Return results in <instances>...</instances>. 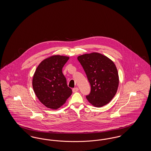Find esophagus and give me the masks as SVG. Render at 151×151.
Returning a JSON list of instances; mask_svg holds the SVG:
<instances>
[{"mask_svg":"<svg viewBox=\"0 0 151 151\" xmlns=\"http://www.w3.org/2000/svg\"><path fill=\"white\" fill-rule=\"evenodd\" d=\"M78 91H79V88L78 87H76V88H74L72 89V92L73 93L77 92H78Z\"/></svg>","mask_w":151,"mask_h":151,"instance_id":"1","label":"esophagus"}]
</instances>
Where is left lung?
Instances as JSON below:
<instances>
[{
    "mask_svg": "<svg viewBox=\"0 0 151 151\" xmlns=\"http://www.w3.org/2000/svg\"><path fill=\"white\" fill-rule=\"evenodd\" d=\"M78 59L91 84L86 99L93 106L101 108L113 99L119 85L118 73L114 63L98 52L80 55Z\"/></svg>",
    "mask_w": 151,
    "mask_h": 151,
    "instance_id": "obj_1",
    "label": "left lung"
}]
</instances>
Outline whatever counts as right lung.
<instances>
[{
    "label": "right lung",
    "mask_w": 151,
    "mask_h": 151,
    "mask_svg": "<svg viewBox=\"0 0 151 151\" xmlns=\"http://www.w3.org/2000/svg\"><path fill=\"white\" fill-rule=\"evenodd\" d=\"M70 58L52 55L42 60L34 73L32 86L36 96L46 107L57 109L65 103L72 89L67 84L62 68Z\"/></svg>",
    "instance_id": "1"
}]
</instances>
